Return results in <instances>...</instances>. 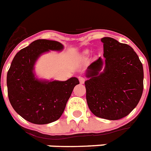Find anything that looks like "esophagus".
Here are the masks:
<instances>
[{"instance_id":"esophagus-1","label":"esophagus","mask_w":151,"mask_h":151,"mask_svg":"<svg viewBox=\"0 0 151 151\" xmlns=\"http://www.w3.org/2000/svg\"><path fill=\"white\" fill-rule=\"evenodd\" d=\"M79 81H80L81 84H84L85 81V78H83V77H80L79 78Z\"/></svg>"}]
</instances>
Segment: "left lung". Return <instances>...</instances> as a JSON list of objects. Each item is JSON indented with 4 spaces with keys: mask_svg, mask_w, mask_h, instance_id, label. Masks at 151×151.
<instances>
[{
    "mask_svg": "<svg viewBox=\"0 0 151 151\" xmlns=\"http://www.w3.org/2000/svg\"><path fill=\"white\" fill-rule=\"evenodd\" d=\"M103 57L88 66L86 99L96 117L118 120L132 112L143 90V68L133 48L111 37L101 39ZM105 65L103 72L100 71Z\"/></svg>",
    "mask_w": 151,
    "mask_h": 151,
    "instance_id": "obj_1",
    "label": "left lung"
}]
</instances>
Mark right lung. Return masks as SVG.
<instances>
[{"label":"right lung","instance_id":"right-lung-1","mask_svg":"<svg viewBox=\"0 0 151 151\" xmlns=\"http://www.w3.org/2000/svg\"><path fill=\"white\" fill-rule=\"evenodd\" d=\"M63 49L58 41L39 39L17 52L12 62L7 74L8 99L15 112L31 123L45 124L59 119L79 84L77 78L49 81L35 77L34 65L40 55Z\"/></svg>","mask_w":151,"mask_h":151}]
</instances>
